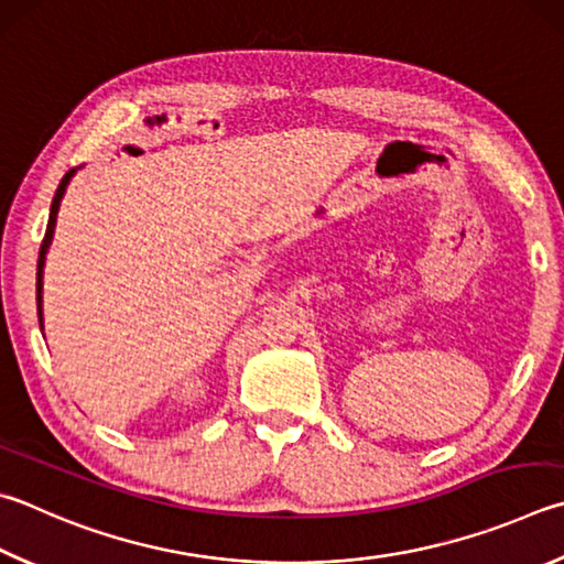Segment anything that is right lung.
<instances>
[{
    "mask_svg": "<svg viewBox=\"0 0 564 564\" xmlns=\"http://www.w3.org/2000/svg\"><path fill=\"white\" fill-rule=\"evenodd\" d=\"M76 175V167L68 170L64 180H61L58 189L54 194V202H51V214H48V227H46V234H44V241H41V249H39V265H36V311H39V325L41 330H44V311H41V293H44V263H46V251L51 247V239H54V229H56V214H58V207H61V199H64L66 194V187L70 177Z\"/></svg>",
    "mask_w": 564,
    "mask_h": 564,
    "instance_id": "obj_1",
    "label": "right lung"
}]
</instances>
